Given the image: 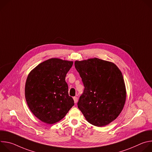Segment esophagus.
Listing matches in <instances>:
<instances>
[{
  "label": "esophagus",
  "mask_w": 152,
  "mask_h": 152,
  "mask_svg": "<svg viewBox=\"0 0 152 152\" xmlns=\"http://www.w3.org/2000/svg\"><path fill=\"white\" fill-rule=\"evenodd\" d=\"M73 100H74L75 103H76L77 102V97H73Z\"/></svg>",
  "instance_id": "obj_1"
}]
</instances>
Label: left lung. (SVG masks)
I'll use <instances>...</instances> for the list:
<instances>
[{
  "label": "left lung",
  "mask_w": 152,
  "mask_h": 152,
  "mask_svg": "<svg viewBox=\"0 0 152 152\" xmlns=\"http://www.w3.org/2000/svg\"><path fill=\"white\" fill-rule=\"evenodd\" d=\"M75 66L85 86L78 108L90 124H109L120 115L126 102L121 72L114 63L97 58L76 61Z\"/></svg>",
  "instance_id": "obj_1"
}]
</instances>
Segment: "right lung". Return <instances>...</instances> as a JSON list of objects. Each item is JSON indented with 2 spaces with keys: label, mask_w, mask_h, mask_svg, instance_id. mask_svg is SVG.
Instances as JSON below:
<instances>
[{
  "label": "right lung",
  "mask_w": 152,
  "mask_h": 152,
  "mask_svg": "<svg viewBox=\"0 0 152 152\" xmlns=\"http://www.w3.org/2000/svg\"><path fill=\"white\" fill-rule=\"evenodd\" d=\"M73 64L70 61L50 58L29 73L25 88L26 100L31 111L41 121L49 124L59 121L75 104L66 82Z\"/></svg>",
  "instance_id": "1"
}]
</instances>
